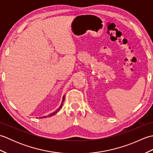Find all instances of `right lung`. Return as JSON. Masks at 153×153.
<instances>
[{
	"instance_id": "obj_1",
	"label": "right lung",
	"mask_w": 153,
	"mask_h": 153,
	"mask_svg": "<svg viewBox=\"0 0 153 153\" xmlns=\"http://www.w3.org/2000/svg\"><path fill=\"white\" fill-rule=\"evenodd\" d=\"M64 101V96L63 97V99H62V105H60V106L59 107V108H58L56 111H54V112H53V113H51V114H50L49 115H48V116H43V117H41V118H46V117H50V116H53V115H54L55 114H56L58 111H59L60 110V109L62 108V105H63V102Z\"/></svg>"
}]
</instances>
